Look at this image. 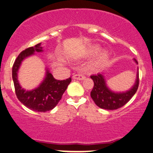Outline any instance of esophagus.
<instances>
[{"label": "esophagus", "mask_w": 153, "mask_h": 153, "mask_svg": "<svg viewBox=\"0 0 153 153\" xmlns=\"http://www.w3.org/2000/svg\"><path fill=\"white\" fill-rule=\"evenodd\" d=\"M73 79H76V80H79V81H82V80L85 79V78L86 77L84 76V75H83L82 74H75V75H73Z\"/></svg>", "instance_id": "1"}]
</instances>
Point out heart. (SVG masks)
I'll return each instance as SVG.
<instances>
[{
  "label": "heart",
  "instance_id": "b5f03b06",
  "mask_svg": "<svg viewBox=\"0 0 153 153\" xmlns=\"http://www.w3.org/2000/svg\"><path fill=\"white\" fill-rule=\"evenodd\" d=\"M97 51V48H91L88 51V53L93 54L95 51ZM108 58L107 52L105 51H99L94 56V59H93L92 62L91 63V66L93 68H99L105 62L106 59Z\"/></svg>",
  "mask_w": 153,
  "mask_h": 153
}]
</instances>
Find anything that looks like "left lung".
<instances>
[{
	"mask_svg": "<svg viewBox=\"0 0 153 153\" xmlns=\"http://www.w3.org/2000/svg\"><path fill=\"white\" fill-rule=\"evenodd\" d=\"M133 60L138 64L136 59ZM90 77L94 81V87L91 91V97L98 107L106 110H115L125 105L136 94L139 84V69L134 85L131 89L125 92H114L111 91L107 86L105 77L102 74L98 73L97 75H92Z\"/></svg>",
	"mask_w": 153,
	"mask_h": 153,
	"instance_id": "8db88e82",
	"label": "left lung"
}]
</instances>
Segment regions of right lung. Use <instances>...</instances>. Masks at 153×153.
Here are the masks:
<instances>
[{
  "label": "right lung",
  "instance_id": "add662e5",
  "mask_svg": "<svg viewBox=\"0 0 153 153\" xmlns=\"http://www.w3.org/2000/svg\"><path fill=\"white\" fill-rule=\"evenodd\" d=\"M42 51L41 43L27 48L19 54L12 67V79L17 97L27 108L38 112H45L54 108L72 81L71 78L63 81L56 80L47 69L45 77L38 87L29 91L22 89L17 80V72L22 62L35 52Z\"/></svg>",
  "mask_w": 153,
  "mask_h": 153
}]
</instances>
